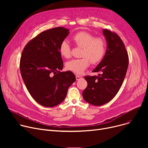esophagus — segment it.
I'll return each instance as SVG.
<instances>
[{"label": "esophagus", "mask_w": 148, "mask_h": 148, "mask_svg": "<svg viewBox=\"0 0 148 148\" xmlns=\"http://www.w3.org/2000/svg\"><path fill=\"white\" fill-rule=\"evenodd\" d=\"M75 77H76V80H80V79H82V77L79 75H76Z\"/></svg>", "instance_id": "obj_1"}]
</instances>
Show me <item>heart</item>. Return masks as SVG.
Instances as JSON below:
<instances>
[{"label": "heart", "mask_w": 148, "mask_h": 148, "mask_svg": "<svg viewBox=\"0 0 148 148\" xmlns=\"http://www.w3.org/2000/svg\"><path fill=\"white\" fill-rule=\"evenodd\" d=\"M72 40L78 46L82 47L80 59H74L66 63V68L75 74H82L89 65L90 61L97 64L104 57L106 51V44L101 38L95 36L87 32L81 31L75 34ZM60 55L65 58L71 56V47L66 41H63L59 46Z\"/></svg>", "instance_id": "b5f03b06"}]
</instances>
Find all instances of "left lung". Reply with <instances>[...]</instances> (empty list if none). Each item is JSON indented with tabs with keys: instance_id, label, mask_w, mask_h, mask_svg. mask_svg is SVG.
<instances>
[{
	"instance_id": "8db88e82",
	"label": "left lung",
	"mask_w": 148,
	"mask_h": 148,
	"mask_svg": "<svg viewBox=\"0 0 148 148\" xmlns=\"http://www.w3.org/2000/svg\"><path fill=\"white\" fill-rule=\"evenodd\" d=\"M107 49L102 60L92 72H101L98 76H86L88 86L83 92L86 101L94 106H102L111 101L120 89L127 71L128 56L120 37L103 29Z\"/></svg>"
}]
</instances>
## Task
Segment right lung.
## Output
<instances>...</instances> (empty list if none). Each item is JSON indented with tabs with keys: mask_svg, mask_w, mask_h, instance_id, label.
<instances>
[{
	"mask_svg": "<svg viewBox=\"0 0 148 148\" xmlns=\"http://www.w3.org/2000/svg\"><path fill=\"white\" fill-rule=\"evenodd\" d=\"M69 30L58 27L44 31L30 41L22 52L20 72L30 95L41 106L54 107L65 99L75 81L71 71L61 72L59 46Z\"/></svg>",
	"mask_w": 148,
	"mask_h": 148,
	"instance_id": "obj_1",
	"label": "right lung"
}]
</instances>
